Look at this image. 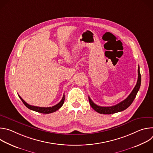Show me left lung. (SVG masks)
<instances>
[{
	"label": "left lung",
	"instance_id": "obj_1",
	"mask_svg": "<svg viewBox=\"0 0 153 153\" xmlns=\"http://www.w3.org/2000/svg\"><path fill=\"white\" fill-rule=\"evenodd\" d=\"M141 84V75L140 73V68L139 66L138 68V79H137V83L133 90L132 92L130 93V94L123 101L120 102L118 104L111 106H98L96 104H95L90 99V97H88L89 99V102L91 105V106L94 109V110L100 113V114H114L116 113H118L120 111H122L127 108H128L131 103H133V100H134L137 93L138 91L139 90L140 86Z\"/></svg>",
	"mask_w": 153,
	"mask_h": 153
}]
</instances>
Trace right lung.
Masks as SVG:
<instances>
[{
    "mask_svg": "<svg viewBox=\"0 0 153 153\" xmlns=\"http://www.w3.org/2000/svg\"><path fill=\"white\" fill-rule=\"evenodd\" d=\"M18 96H19V98L21 99V100L22 101L24 104L28 108H29L30 110L36 111V112H38V113H43V114H50V113H52L53 112L56 111L63 105V104L64 103V101H65V95L63 94V97H62V100H60V102L59 103H58L57 104H56V105L53 106L51 107H39V106H32V105H30L28 104L19 95H18Z\"/></svg>",
    "mask_w": 153,
    "mask_h": 153,
    "instance_id": "right-lung-1",
    "label": "right lung"
}]
</instances>
